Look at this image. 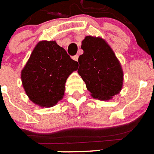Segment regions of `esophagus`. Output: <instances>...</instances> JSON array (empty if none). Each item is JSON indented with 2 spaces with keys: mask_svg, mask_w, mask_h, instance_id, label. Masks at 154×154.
Wrapping results in <instances>:
<instances>
[{
  "mask_svg": "<svg viewBox=\"0 0 154 154\" xmlns=\"http://www.w3.org/2000/svg\"><path fill=\"white\" fill-rule=\"evenodd\" d=\"M72 59H73V60L76 61V62H78L79 55H75V56H73V57H72Z\"/></svg>",
  "mask_w": 154,
  "mask_h": 154,
  "instance_id": "obj_1",
  "label": "esophagus"
}]
</instances>
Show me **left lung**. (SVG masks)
I'll use <instances>...</instances> for the list:
<instances>
[{
	"label": "left lung",
	"instance_id": "1",
	"mask_svg": "<svg viewBox=\"0 0 154 154\" xmlns=\"http://www.w3.org/2000/svg\"><path fill=\"white\" fill-rule=\"evenodd\" d=\"M78 73L94 99L106 101L119 93L123 84V72L115 53L100 37L86 36L81 45Z\"/></svg>",
	"mask_w": 154,
	"mask_h": 154
}]
</instances>
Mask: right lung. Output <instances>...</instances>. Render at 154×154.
Wrapping results in <instances>:
<instances>
[{
  "label": "right lung",
  "mask_w": 154,
  "mask_h": 154,
  "mask_svg": "<svg viewBox=\"0 0 154 154\" xmlns=\"http://www.w3.org/2000/svg\"><path fill=\"white\" fill-rule=\"evenodd\" d=\"M78 67L55 41H41L21 70L22 85L32 103L52 107L63 99L66 80Z\"/></svg>",
  "instance_id": "add662e5"
}]
</instances>
